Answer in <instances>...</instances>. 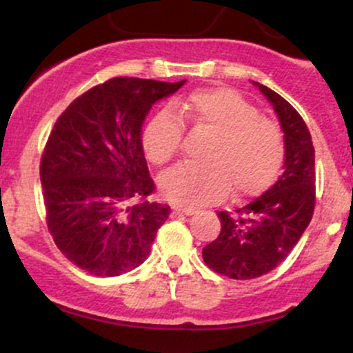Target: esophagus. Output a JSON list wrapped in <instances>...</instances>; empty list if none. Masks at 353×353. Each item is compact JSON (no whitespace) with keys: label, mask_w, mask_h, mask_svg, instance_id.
I'll list each match as a JSON object with an SVG mask.
<instances>
[{"label":"esophagus","mask_w":353,"mask_h":353,"mask_svg":"<svg viewBox=\"0 0 353 353\" xmlns=\"http://www.w3.org/2000/svg\"><path fill=\"white\" fill-rule=\"evenodd\" d=\"M174 210L179 214H184V216H192V214L197 212L196 208H181V205H174Z\"/></svg>","instance_id":"obj_1"}]
</instances>
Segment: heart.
<instances>
[{
    "instance_id": "1",
    "label": "heart",
    "mask_w": 353,
    "mask_h": 353,
    "mask_svg": "<svg viewBox=\"0 0 353 353\" xmlns=\"http://www.w3.org/2000/svg\"><path fill=\"white\" fill-rule=\"evenodd\" d=\"M179 112L194 128L214 132V139L205 152L209 163L179 164L161 177L165 199L194 208L224 199L230 188L237 197H247L272 184L283 161V136L254 104L232 89H201L181 104ZM181 118L164 108L145 125L143 145L151 163L168 164L181 151L185 136Z\"/></svg>"
}]
</instances>
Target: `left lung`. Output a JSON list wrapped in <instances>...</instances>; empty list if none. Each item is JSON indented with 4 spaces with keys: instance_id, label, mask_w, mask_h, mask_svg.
I'll list each match as a JSON object with an SVG mask.
<instances>
[{
    "instance_id": "8db88e82",
    "label": "left lung",
    "mask_w": 353,
    "mask_h": 353,
    "mask_svg": "<svg viewBox=\"0 0 353 353\" xmlns=\"http://www.w3.org/2000/svg\"><path fill=\"white\" fill-rule=\"evenodd\" d=\"M255 84L281 121L285 163L265 194L234 214H217L221 234L202 249L209 269L236 281L261 277L281 264L310 224L315 208V151L309 128L281 94Z\"/></svg>"
}]
</instances>
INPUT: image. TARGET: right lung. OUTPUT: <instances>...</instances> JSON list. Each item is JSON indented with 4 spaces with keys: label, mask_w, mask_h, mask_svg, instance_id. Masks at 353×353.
Returning a JSON list of instances; mask_svg holds the SVG:
<instances>
[{
    "label": "right lung",
    "mask_w": 353,
    "mask_h": 353,
    "mask_svg": "<svg viewBox=\"0 0 353 353\" xmlns=\"http://www.w3.org/2000/svg\"><path fill=\"white\" fill-rule=\"evenodd\" d=\"M185 81L112 78L61 112L39 164L48 230L72 264L116 277L148 259L171 208L156 190L141 128L156 101Z\"/></svg>",
    "instance_id": "add662e5"
}]
</instances>
